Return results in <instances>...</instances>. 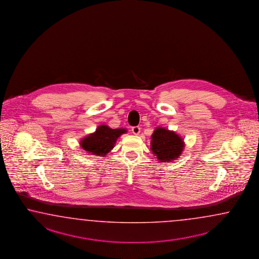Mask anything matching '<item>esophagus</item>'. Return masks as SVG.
<instances>
[{
  "label": "esophagus",
  "mask_w": 259,
  "mask_h": 259,
  "mask_svg": "<svg viewBox=\"0 0 259 259\" xmlns=\"http://www.w3.org/2000/svg\"><path fill=\"white\" fill-rule=\"evenodd\" d=\"M132 133L134 135H139L140 133V127L139 126H134L132 127Z\"/></svg>",
  "instance_id": "obj_1"
}]
</instances>
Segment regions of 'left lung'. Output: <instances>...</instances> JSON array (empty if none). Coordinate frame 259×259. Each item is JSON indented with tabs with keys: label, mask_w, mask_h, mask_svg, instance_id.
<instances>
[{
	"label": "left lung",
	"mask_w": 259,
	"mask_h": 259,
	"mask_svg": "<svg viewBox=\"0 0 259 259\" xmlns=\"http://www.w3.org/2000/svg\"><path fill=\"white\" fill-rule=\"evenodd\" d=\"M183 139L174 132L163 127H157L152 135L151 150L157 156L159 162L176 160L183 151Z\"/></svg>",
	"instance_id": "left-lung-1"
}]
</instances>
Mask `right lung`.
<instances>
[{
  "label": "right lung",
  "mask_w": 259,
  "mask_h": 259,
  "mask_svg": "<svg viewBox=\"0 0 259 259\" xmlns=\"http://www.w3.org/2000/svg\"><path fill=\"white\" fill-rule=\"evenodd\" d=\"M124 128L112 129L107 125L97 127L96 131L90 134L80 141L83 150L93 155L105 156L114 148V145L120 135L126 133Z\"/></svg>",
  "instance_id": "obj_1"
}]
</instances>
